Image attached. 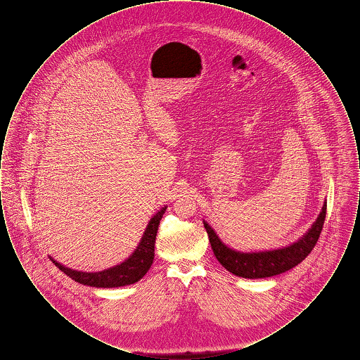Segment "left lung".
Instances as JSON below:
<instances>
[{"mask_svg": "<svg viewBox=\"0 0 360 360\" xmlns=\"http://www.w3.org/2000/svg\"><path fill=\"white\" fill-rule=\"evenodd\" d=\"M326 202L323 206V210L317 217L316 223L313 224V226L309 229L308 233L302 239L285 248L252 254L236 252L228 248L207 224L204 223V226L207 232L214 257H217L220 264L232 274L255 279L282 274L300 264L308 257L320 238L323 225L326 221Z\"/></svg>", "mask_w": 360, "mask_h": 360, "instance_id": "8db88e82", "label": "left lung"}]
</instances>
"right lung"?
<instances>
[{"label": "right lung", "instance_id": "add662e5", "mask_svg": "<svg viewBox=\"0 0 360 360\" xmlns=\"http://www.w3.org/2000/svg\"><path fill=\"white\" fill-rule=\"evenodd\" d=\"M165 212H166V207H163L155 214L151 221L148 223L141 241L137 245L136 251L129 257L128 260L122 262L119 266H115L112 269L103 270L100 273H82V271L68 269L60 263L55 262L53 259L51 260L60 271H63L65 274L69 275L71 279L82 285L93 286V288H120V286L132 285L146 275L154 262L156 232Z\"/></svg>", "mask_w": 360, "mask_h": 360}]
</instances>
